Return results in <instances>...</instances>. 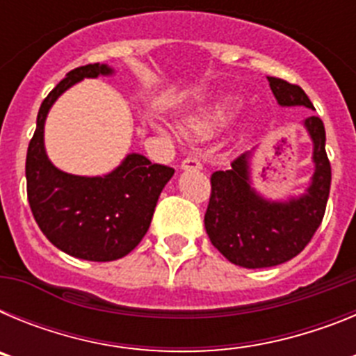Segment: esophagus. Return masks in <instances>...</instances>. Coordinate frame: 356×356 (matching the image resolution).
Masks as SVG:
<instances>
[{
	"label": "esophagus",
	"instance_id": "1",
	"mask_svg": "<svg viewBox=\"0 0 356 356\" xmlns=\"http://www.w3.org/2000/svg\"><path fill=\"white\" fill-rule=\"evenodd\" d=\"M181 169H184V171H200V169H203V165H201V162L196 156H187V159L181 162Z\"/></svg>",
	"mask_w": 356,
	"mask_h": 356
}]
</instances>
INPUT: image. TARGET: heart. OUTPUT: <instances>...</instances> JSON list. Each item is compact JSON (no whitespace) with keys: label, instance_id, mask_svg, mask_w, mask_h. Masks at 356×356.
Returning a JSON list of instances; mask_svg holds the SVG:
<instances>
[{"label":"heart","instance_id":"1","mask_svg":"<svg viewBox=\"0 0 356 356\" xmlns=\"http://www.w3.org/2000/svg\"><path fill=\"white\" fill-rule=\"evenodd\" d=\"M232 114H234L232 106L219 105L216 108L209 110V112H203V114L196 115V118L188 119L187 130L196 135H209L213 130H217V128L225 127L226 122L232 119Z\"/></svg>","mask_w":356,"mask_h":356}]
</instances>
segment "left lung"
<instances>
[{
    "label": "left lung",
    "instance_id": "obj_1",
    "mask_svg": "<svg viewBox=\"0 0 356 356\" xmlns=\"http://www.w3.org/2000/svg\"><path fill=\"white\" fill-rule=\"evenodd\" d=\"M282 106L312 108L300 85L267 76ZM314 143V175L307 193L287 201L266 200L251 185V151L242 153L226 171L210 176L212 194L205 213L210 242L235 266L246 269L273 267L294 259L305 250L325 217L332 184V165L326 155L325 124L317 115L303 121Z\"/></svg>",
    "mask_w": 356,
    "mask_h": 356
}]
</instances>
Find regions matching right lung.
I'll list each match as a JSON object with an SVG mask.
<instances>
[{
  "label": "right lung",
  "mask_w": 356,
  "mask_h": 356,
  "mask_svg": "<svg viewBox=\"0 0 356 356\" xmlns=\"http://www.w3.org/2000/svg\"><path fill=\"white\" fill-rule=\"evenodd\" d=\"M112 72L106 64L69 71L40 105L26 153L28 203L40 232L60 251L90 262L122 259L143 241L160 193L175 175L139 153L127 155L105 176L69 175L48 159L44 122L56 97L83 78Z\"/></svg>",
  "instance_id": "right-lung-1"
}]
</instances>
